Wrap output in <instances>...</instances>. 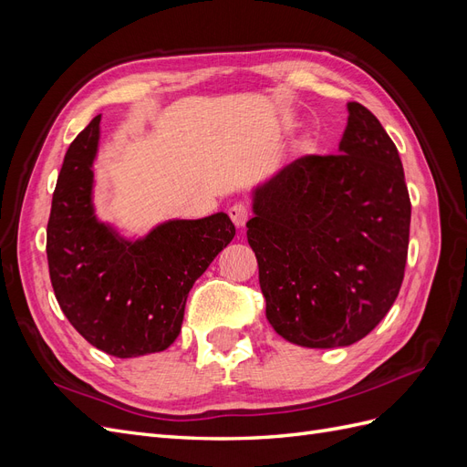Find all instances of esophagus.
<instances>
[{"label":"esophagus","mask_w":467,"mask_h":467,"mask_svg":"<svg viewBox=\"0 0 467 467\" xmlns=\"http://www.w3.org/2000/svg\"><path fill=\"white\" fill-rule=\"evenodd\" d=\"M228 214L232 218V222L237 225V228H244L245 222L249 220V206L244 202H235L234 206H230Z\"/></svg>","instance_id":"34e87169"}]
</instances>
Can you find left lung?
Listing matches in <instances>:
<instances>
[{
	"mask_svg": "<svg viewBox=\"0 0 467 467\" xmlns=\"http://www.w3.org/2000/svg\"><path fill=\"white\" fill-rule=\"evenodd\" d=\"M335 155H306L253 189L247 242L266 319L286 341L348 347L398 298L411 201L400 153L360 103Z\"/></svg>",
	"mask_w": 467,
	"mask_h": 467,
	"instance_id": "left-lung-1",
	"label": "left lung"
}]
</instances>
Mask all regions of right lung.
<instances>
[{"instance_id":"obj_1","label":"right lung","mask_w":467,"mask_h":467,"mask_svg":"<svg viewBox=\"0 0 467 467\" xmlns=\"http://www.w3.org/2000/svg\"><path fill=\"white\" fill-rule=\"evenodd\" d=\"M101 115L69 144L52 194L47 255L64 316L99 350L117 358L161 352L181 333L194 280L235 235L223 212L167 220L144 237H124L93 206V163Z\"/></svg>"}]
</instances>
